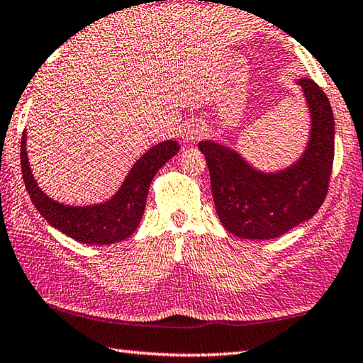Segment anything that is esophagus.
<instances>
[{
  "instance_id": "34e87169",
  "label": "esophagus",
  "mask_w": 363,
  "mask_h": 363,
  "mask_svg": "<svg viewBox=\"0 0 363 363\" xmlns=\"http://www.w3.org/2000/svg\"><path fill=\"white\" fill-rule=\"evenodd\" d=\"M204 135H206V128H204L201 123H190L187 125L186 131H184V140L187 143H194L199 141Z\"/></svg>"
}]
</instances>
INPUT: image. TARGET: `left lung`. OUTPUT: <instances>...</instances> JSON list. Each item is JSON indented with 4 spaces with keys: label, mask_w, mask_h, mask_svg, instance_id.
Segmentation results:
<instances>
[{
    "label": "left lung",
    "mask_w": 363,
    "mask_h": 363,
    "mask_svg": "<svg viewBox=\"0 0 363 363\" xmlns=\"http://www.w3.org/2000/svg\"><path fill=\"white\" fill-rule=\"evenodd\" d=\"M296 84L305 95L311 130L306 149L291 167L265 173L232 147L199 143L209 168L217 216L240 238H279L311 219L325 200L335 154L332 106L311 79H296Z\"/></svg>",
    "instance_id": "1"
}]
</instances>
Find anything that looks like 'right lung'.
Listing matches in <instances>:
<instances>
[{
  "label": "right lung",
  "instance_id": "right-lung-1",
  "mask_svg": "<svg viewBox=\"0 0 363 363\" xmlns=\"http://www.w3.org/2000/svg\"><path fill=\"white\" fill-rule=\"evenodd\" d=\"M173 140L163 141L144 152L109 200L87 206H71L52 200L39 189L26 155V131L22 135L21 167L25 187L41 216L52 227L84 245H113L135 233L146 208L149 186L164 163L179 152Z\"/></svg>",
  "mask_w": 363,
  "mask_h": 363
}]
</instances>
